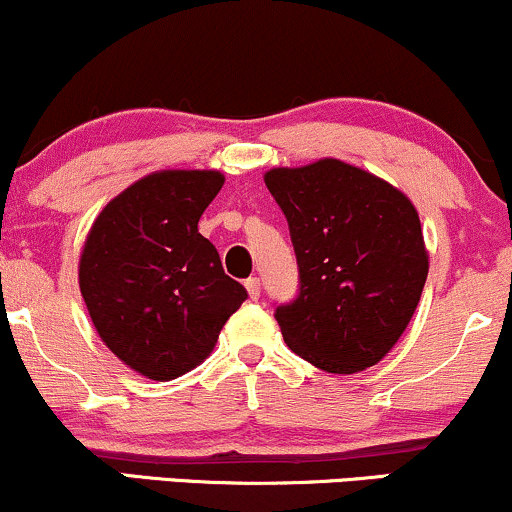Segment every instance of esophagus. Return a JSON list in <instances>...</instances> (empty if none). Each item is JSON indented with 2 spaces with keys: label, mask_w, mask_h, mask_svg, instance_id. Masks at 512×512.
I'll use <instances>...</instances> for the list:
<instances>
[{
  "label": "esophagus",
  "mask_w": 512,
  "mask_h": 512,
  "mask_svg": "<svg viewBox=\"0 0 512 512\" xmlns=\"http://www.w3.org/2000/svg\"><path fill=\"white\" fill-rule=\"evenodd\" d=\"M245 289H248L250 301H257V298H260V279H257V276H250V279L245 281Z\"/></svg>",
  "instance_id": "1"
}]
</instances>
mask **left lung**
<instances>
[{"label": "left lung", "mask_w": 512, "mask_h": 512, "mask_svg": "<svg viewBox=\"0 0 512 512\" xmlns=\"http://www.w3.org/2000/svg\"><path fill=\"white\" fill-rule=\"evenodd\" d=\"M296 250L301 293L276 308L291 351L351 375L390 354L428 276L419 211L395 185L339 158L264 173Z\"/></svg>", "instance_id": "left-lung-1"}]
</instances>
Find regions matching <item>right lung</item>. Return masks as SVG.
Here are the masks:
<instances>
[{
  "label": "right lung",
  "mask_w": 512,
  "mask_h": 512,
  "mask_svg": "<svg viewBox=\"0 0 512 512\" xmlns=\"http://www.w3.org/2000/svg\"><path fill=\"white\" fill-rule=\"evenodd\" d=\"M223 180L219 170H156L110 199L86 236L79 289L93 327L149 380L199 366L248 298L197 228Z\"/></svg>",
  "instance_id": "right-lung-1"
}]
</instances>
